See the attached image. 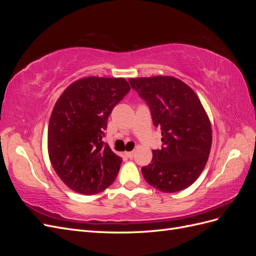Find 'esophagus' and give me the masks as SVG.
Segmentation results:
<instances>
[{"mask_svg": "<svg viewBox=\"0 0 256 256\" xmlns=\"http://www.w3.org/2000/svg\"><path fill=\"white\" fill-rule=\"evenodd\" d=\"M126 154H127V157H128V158L132 159V158H134V152H126Z\"/></svg>", "mask_w": 256, "mask_h": 256, "instance_id": "esophagus-1", "label": "esophagus"}]
</instances>
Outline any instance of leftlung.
Masks as SVG:
<instances>
[{
    "label": "left lung",
    "instance_id": "1",
    "mask_svg": "<svg viewBox=\"0 0 256 256\" xmlns=\"http://www.w3.org/2000/svg\"><path fill=\"white\" fill-rule=\"evenodd\" d=\"M161 129V150L142 168L145 180L162 192L188 188L204 170L212 147V125L198 97L174 76L129 79Z\"/></svg>",
    "mask_w": 256,
    "mask_h": 256
}]
</instances>
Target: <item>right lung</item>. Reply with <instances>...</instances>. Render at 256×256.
<instances>
[{
	"instance_id": "right-lung-1",
	"label": "right lung",
	"mask_w": 256,
	"mask_h": 256,
	"mask_svg": "<svg viewBox=\"0 0 256 256\" xmlns=\"http://www.w3.org/2000/svg\"><path fill=\"white\" fill-rule=\"evenodd\" d=\"M129 90L124 78L88 76L69 85L54 106L48 127L49 158L72 190L96 194L118 176L122 158L102 138L113 108Z\"/></svg>"
}]
</instances>
